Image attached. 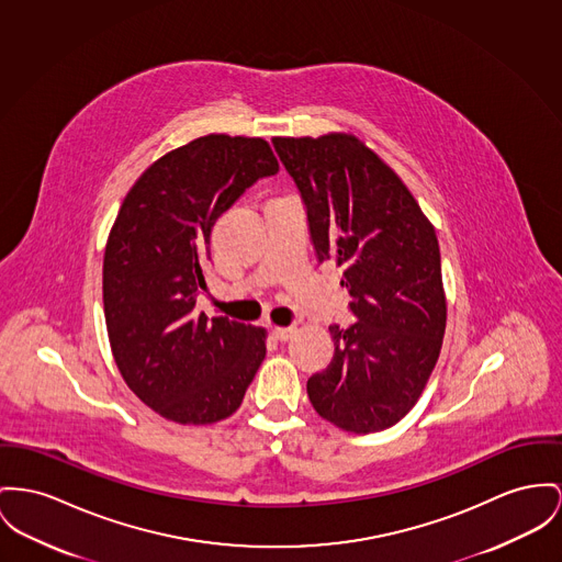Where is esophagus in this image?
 I'll list each match as a JSON object with an SVG mask.
<instances>
[{
    "instance_id": "1",
    "label": "esophagus",
    "mask_w": 562,
    "mask_h": 562,
    "mask_svg": "<svg viewBox=\"0 0 562 562\" xmlns=\"http://www.w3.org/2000/svg\"><path fill=\"white\" fill-rule=\"evenodd\" d=\"M296 335V328L290 326V328H272V337L277 340H290V338Z\"/></svg>"
}]
</instances>
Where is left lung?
Masks as SVG:
<instances>
[{
  "instance_id": "left-lung-1",
  "label": "left lung",
  "mask_w": 562,
  "mask_h": 562,
  "mask_svg": "<svg viewBox=\"0 0 562 562\" xmlns=\"http://www.w3.org/2000/svg\"><path fill=\"white\" fill-rule=\"evenodd\" d=\"M306 209L319 262L342 268L356 324L330 326L335 358L306 381L324 419L349 432L390 428L417 403L446 335L435 227L412 191L356 136L272 138Z\"/></svg>"
}]
</instances>
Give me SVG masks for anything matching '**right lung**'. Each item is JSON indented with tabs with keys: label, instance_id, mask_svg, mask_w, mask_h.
<instances>
[{
	"label": "right lung",
	"instance_id": "right-lung-1",
	"mask_svg": "<svg viewBox=\"0 0 562 562\" xmlns=\"http://www.w3.org/2000/svg\"><path fill=\"white\" fill-rule=\"evenodd\" d=\"M279 161L262 138L209 134L166 153L125 195L104 254V315L130 390L177 424L236 412L266 356L263 328L195 313L211 232Z\"/></svg>",
	"mask_w": 562,
	"mask_h": 562
}]
</instances>
